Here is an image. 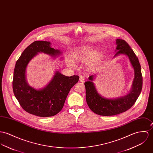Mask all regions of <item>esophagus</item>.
Returning a JSON list of instances; mask_svg holds the SVG:
<instances>
[{"label":"esophagus","instance_id":"obj_1","mask_svg":"<svg viewBox=\"0 0 153 153\" xmlns=\"http://www.w3.org/2000/svg\"><path fill=\"white\" fill-rule=\"evenodd\" d=\"M79 81L82 83H83L84 81H85V78L83 77V76H79Z\"/></svg>","mask_w":153,"mask_h":153}]
</instances>
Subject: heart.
Returning <instances> with one entry per match:
<instances>
[{
	"instance_id": "b5f03b06",
	"label": "heart",
	"mask_w": 153,
	"mask_h": 153,
	"mask_svg": "<svg viewBox=\"0 0 153 153\" xmlns=\"http://www.w3.org/2000/svg\"><path fill=\"white\" fill-rule=\"evenodd\" d=\"M72 58L73 59L86 63L87 69L92 71L96 69L100 64L102 59V54L96 50L91 46L85 45L76 48L72 53ZM73 64L74 62L70 61Z\"/></svg>"
}]
</instances>
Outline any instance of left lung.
I'll use <instances>...</instances> for the list:
<instances>
[{
	"instance_id": "8db88e82",
	"label": "left lung",
	"mask_w": 153,
	"mask_h": 153,
	"mask_svg": "<svg viewBox=\"0 0 153 153\" xmlns=\"http://www.w3.org/2000/svg\"><path fill=\"white\" fill-rule=\"evenodd\" d=\"M116 54L113 58L126 56L134 70V77L131 89L126 95L113 98L105 97L97 92L93 82L94 75L88 78L89 80L85 82L87 104L92 111L101 116H113L127 111L134 104L142 89L143 78L138 58L125 40L116 39Z\"/></svg>"
}]
</instances>
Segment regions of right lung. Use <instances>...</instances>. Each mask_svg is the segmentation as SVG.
Here are the masks:
<instances>
[{
  "mask_svg": "<svg viewBox=\"0 0 153 153\" xmlns=\"http://www.w3.org/2000/svg\"><path fill=\"white\" fill-rule=\"evenodd\" d=\"M51 42L36 41L24 50L16 63L13 74V90L14 96L22 108L31 114L50 117L62 109L70 89L79 81V76H67L56 71L48 83L41 89L30 86L26 79V70L30 61L39 53L56 59L62 52L55 50ZM62 56L59 59H63Z\"/></svg>",
  "mask_w": 153,
  "mask_h": 153,
  "instance_id": "obj_1",
  "label": "right lung"
}]
</instances>
